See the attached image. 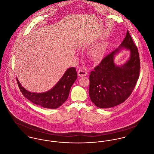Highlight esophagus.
Here are the masks:
<instances>
[{
	"label": "esophagus",
	"instance_id": "esophagus-1",
	"mask_svg": "<svg viewBox=\"0 0 154 154\" xmlns=\"http://www.w3.org/2000/svg\"><path fill=\"white\" fill-rule=\"evenodd\" d=\"M87 74V71L82 70V69H81L78 71V75L79 77H84V76H86Z\"/></svg>",
	"mask_w": 154,
	"mask_h": 154
}]
</instances>
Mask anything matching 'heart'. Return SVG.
Returning <instances> with one entry per match:
<instances>
[{
    "instance_id": "b5f03b06",
    "label": "heart",
    "mask_w": 154,
    "mask_h": 154,
    "mask_svg": "<svg viewBox=\"0 0 154 154\" xmlns=\"http://www.w3.org/2000/svg\"><path fill=\"white\" fill-rule=\"evenodd\" d=\"M106 53V48L103 45H99L91 50L88 53L90 59L93 62L97 63L103 59Z\"/></svg>"
}]
</instances>
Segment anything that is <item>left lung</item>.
<instances>
[{"mask_svg":"<svg viewBox=\"0 0 154 154\" xmlns=\"http://www.w3.org/2000/svg\"><path fill=\"white\" fill-rule=\"evenodd\" d=\"M130 51L131 56L121 65L114 61L121 49ZM140 60L138 48L128 31L119 48L104 57L90 75L89 95L91 101L100 108L117 106L132 93L139 78Z\"/></svg>","mask_w":154,"mask_h":154,"instance_id":"obj_1","label":"left lung"}]
</instances>
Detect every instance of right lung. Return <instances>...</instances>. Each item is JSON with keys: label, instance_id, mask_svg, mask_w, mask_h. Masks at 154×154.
<instances>
[{"label": "right lung", "instance_id": "obj_1", "mask_svg": "<svg viewBox=\"0 0 154 154\" xmlns=\"http://www.w3.org/2000/svg\"><path fill=\"white\" fill-rule=\"evenodd\" d=\"M77 73L74 67L68 69L57 84L50 90L44 93H32L22 86L19 80L17 82L24 96L37 106L55 109L61 106L67 100L72 85L76 80Z\"/></svg>", "mask_w": 154, "mask_h": 154}]
</instances>
